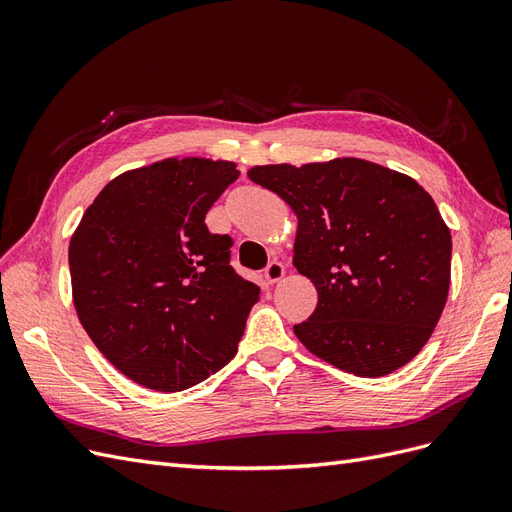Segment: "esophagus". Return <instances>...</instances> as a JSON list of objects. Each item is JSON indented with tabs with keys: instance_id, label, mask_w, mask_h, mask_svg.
I'll list each match as a JSON object with an SVG mask.
<instances>
[{
	"instance_id": "34e87169",
	"label": "esophagus",
	"mask_w": 512,
	"mask_h": 512,
	"mask_svg": "<svg viewBox=\"0 0 512 512\" xmlns=\"http://www.w3.org/2000/svg\"><path fill=\"white\" fill-rule=\"evenodd\" d=\"M284 273H286V269H284L282 262L273 260V262H269V267L265 269V280H267V284H277L284 277Z\"/></svg>"
}]
</instances>
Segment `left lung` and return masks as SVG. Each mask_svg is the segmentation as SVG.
Masks as SVG:
<instances>
[{
	"mask_svg": "<svg viewBox=\"0 0 512 512\" xmlns=\"http://www.w3.org/2000/svg\"><path fill=\"white\" fill-rule=\"evenodd\" d=\"M247 177L297 215L292 265L318 290L299 342L348 374L380 378L429 342L451 286V230L412 177L335 158Z\"/></svg>",
	"mask_w": 512,
	"mask_h": 512,
	"instance_id": "1",
	"label": "left lung"
}]
</instances>
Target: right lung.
I'll use <instances>...</instances> for the list:
<instances>
[{
    "instance_id": "obj_1",
    "label": "right lung",
    "mask_w": 512,
    "mask_h": 512,
    "mask_svg": "<svg viewBox=\"0 0 512 512\" xmlns=\"http://www.w3.org/2000/svg\"><path fill=\"white\" fill-rule=\"evenodd\" d=\"M235 162L166 158L126 170L96 196L70 239L72 301L83 329L123 376L177 393L232 356L260 288L230 262L205 215Z\"/></svg>"
}]
</instances>
